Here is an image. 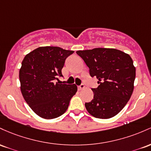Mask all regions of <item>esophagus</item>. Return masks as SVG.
Wrapping results in <instances>:
<instances>
[{
    "mask_svg": "<svg viewBox=\"0 0 151 151\" xmlns=\"http://www.w3.org/2000/svg\"><path fill=\"white\" fill-rule=\"evenodd\" d=\"M85 88V85L84 84H81L80 86H78V90H82V89H83Z\"/></svg>",
    "mask_w": 151,
    "mask_h": 151,
    "instance_id": "1",
    "label": "esophagus"
}]
</instances>
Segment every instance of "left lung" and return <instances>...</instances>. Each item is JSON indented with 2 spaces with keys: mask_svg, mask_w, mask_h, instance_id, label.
I'll list each match as a JSON object with an SVG mask.
<instances>
[{
  "mask_svg": "<svg viewBox=\"0 0 151 151\" xmlns=\"http://www.w3.org/2000/svg\"><path fill=\"white\" fill-rule=\"evenodd\" d=\"M76 53L88 67L91 77L98 80V88H92L93 99L85 103L88 112L101 119L116 116L133 93L135 68L132 58L114 48H97Z\"/></svg>",
  "mask_w": 151,
  "mask_h": 151,
  "instance_id": "8db88e82",
  "label": "left lung"
}]
</instances>
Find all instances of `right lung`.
Returning <instances> with one entry per match:
<instances>
[{
	"mask_svg": "<svg viewBox=\"0 0 151 151\" xmlns=\"http://www.w3.org/2000/svg\"><path fill=\"white\" fill-rule=\"evenodd\" d=\"M74 53L60 47H39L25 55L19 71L22 95L28 106L45 119L66 111L77 92L75 84L59 82L65 59Z\"/></svg>",
	"mask_w": 151,
	"mask_h": 151,
	"instance_id": "1",
	"label": "right lung"
}]
</instances>
